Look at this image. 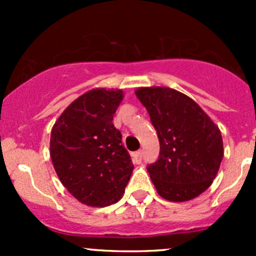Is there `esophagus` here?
I'll use <instances>...</instances> for the list:
<instances>
[{"label": "esophagus", "mask_w": 256, "mask_h": 256, "mask_svg": "<svg viewBox=\"0 0 256 256\" xmlns=\"http://www.w3.org/2000/svg\"><path fill=\"white\" fill-rule=\"evenodd\" d=\"M132 160L135 164H141L142 161V151H138L132 154Z\"/></svg>", "instance_id": "1"}]
</instances>
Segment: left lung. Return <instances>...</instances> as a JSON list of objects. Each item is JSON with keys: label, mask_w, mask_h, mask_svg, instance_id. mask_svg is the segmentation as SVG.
<instances>
[{"label": "left lung", "mask_w": 256, "mask_h": 256, "mask_svg": "<svg viewBox=\"0 0 256 256\" xmlns=\"http://www.w3.org/2000/svg\"><path fill=\"white\" fill-rule=\"evenodd\" d=\"M135 94L158 136V160L147 166L157 193L171 202L198 197L220 167V130L194 100L177 90L138 88Z\"/></svg>", "instance_id": "1"}]
</instances>
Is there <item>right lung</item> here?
I'll use <instances>...</instances> for the list:
<instances>
[{"label": "right lung", "mask_w": 256, "mask_h": 256, "mask_svg": "<svg viewBox=\"0 0 256 256\" xmlns=\"http://www.w3.org/2000/svg\"><path fill=\"white\" fill-rule=\"evenodd\" d=\"M120 89H92L80 95L52 128L50 158L64 187L90 207L114 204L125 193L134 164L112 118Z\"/></svg>", "instance_id": "obj_1"}]
</instances>
